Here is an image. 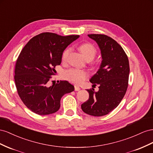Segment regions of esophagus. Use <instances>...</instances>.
Here are the masks:
<instances>
[{
    "mask_svg": "<svg viewBox=\"0 0 153 153\" xmlns=\"http://www.w3.org/2000/svg\"><path fill=\"white\" fill-rule=\"evenodd\" d=\"M74 89H75V91H79V90H80L81 88L78 86L75 85V86H74Z\"/></svg>",
    "mask_w": 153,
    "mask_h": 153,
    "instance_id": "34e87169",
    "label": "esophagus"
}]
</instances>
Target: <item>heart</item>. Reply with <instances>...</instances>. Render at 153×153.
Here are the masks:
<instances>
[{
  "label": "heart",
  "instance_id": "heart-1",
  "mask_svg": "<svg viewBox=\"0 0 153 153\" xmlns=\"http://www.w3.org/2000/svg\"><path fill=\"white\" fill-rule=\"evenodd\" d=\"M79 50L86 59H92L97 53L96 48L94 45L90 43H82L79 46ZM71 51V48H67L66 49L63 51L62 56V61L63 62L66 61ZM63 77L65 79L72 82V83L79 85L88 77V73L85 71H82V70L77 68H70L64 72Z\"/></svg>",
  "mask_w": 153,
  "mask_h": 153
}]
</instances>
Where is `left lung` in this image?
I'll list each match as a JSON object with an SVG mask.
<instances>
[{
  "label": "left lung",
  "mask_w": 153,
  "mask_h": 153,
  "mask_svg": "<svg viewBox=\"0 0 153 153\" xmlns=\"http://www.w3.org/2000/svg\"><path fill=\"white\" fill-rule=\"evenodd\" d=\"M101 49V67L90 81L93 86L99 85V91L87 90L89 99L81 104L86 114L101 117L108 114L120 104L128 86L129 65L127 54L115 40L105 34H91Z\"/></svg>",
  "instance_id": "obj_1"
}]
</instances>
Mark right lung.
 I'll return each instance as SVG.
<instances>
[{
    "mask_svg": "<svg viewBox=\"0 0 153 153\" xmlns=\"http://www.w3.org/2000/svg\"><path fill=\"white\" fill-rule=\"evenodd\" d=\"M79 35L63 36L42 33L34 36L21 51L16 61L15 82L20 98L30 110L38 115L54 113L60 108V100L72 92L74 86L67 81L49 85L62 63L63 51Z\"/></svg>",
    "mask_w": 153,
    "mask_h": 153,
    "instance_id": "right-lung-1",
    "label": "right lung"
}]
</instances>
